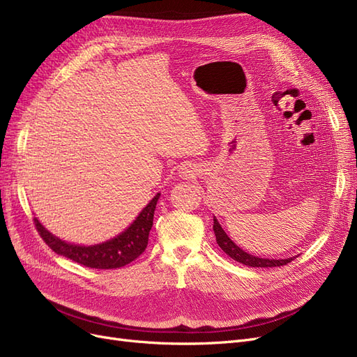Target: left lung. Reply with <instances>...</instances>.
I'll return each instance as SVG.
<instances>
[{
    "instance_id": "left-lung-1",
    "label": "left lung",
    "mask_w": 357,
    "mask_h": 357,
    "mask_svg": "<svg viewBox=\"0 0 357 357\" xmlns=\"http://www.w3.org/2000/svg\"><path fill=\"white\" fill-rule=\"evenodd\" d=\"M213 231L215 234V241H218L219 247L222 250L228 255L229 257H232L234 261L240 262L243 265L247 266H253V268H273V266H282V265H287L289 262L294 261L295 257H287V259H262V257H256L253 255H248L244 250L236 245L228 235L225 234V231L222 229V226L219 225L218 219H213Z\"/></svg>"
}]
</instances>
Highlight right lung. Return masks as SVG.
Instances as JSON below:
<instances>
[{
    "label": "right lung",
    "instance_id": "add662e5",
    "mask_svg": "<svg viewBox=\"0 0 357 357\" xmlns=\"http://www.w3.org/2000/svg\"><path fill=\"white\" fill-rule=\"evenodd\" d=\"M159 199V193L150 201L146 208L139 213L138 218L129 228L117 235L116 238L96 244L91 247L68 244L59 240L58 236H53L45 226H43L36 218V228L43 238L53 252L66 256L71 261L77 262L83 266L95 268V269H114L122 268L131 264L138 256H142L146 250L149 243V232L153 226V214L156 208V202Z\"/></svg>",
    "mask_w": 357,
    "mask_h": 357
}]
</instances>
